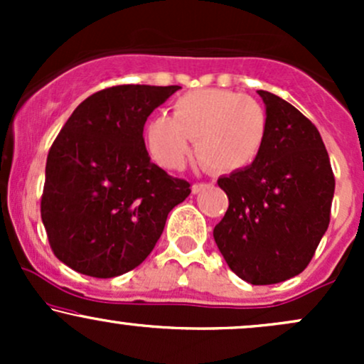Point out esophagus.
Segmentation results:
<instances>
[{"instance_id":"1","label":"esophagus","mask_w":364,"mask_h":364,"mask_svg":"<svg viewBox=\"0 0 364 364\" xmlns=\"http://www.w3.org/2000/svg\"><path fill=\"white\" fill-rule=\"evenodd\" d=\"M208 186H210V183H195V185L191 186V191H193V193H200V191H203Z\"/></svg>"}]
</instances>
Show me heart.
<instances>
[{"label":"heart","instance_id":"heart-1","mask_svg":"<svg viewBox=\"0 0 364 364\" xmlns=\"http://www.w3.org/2000/svg\"><path fill=\"white\" fill-rule=\"evenodd\" d=\"M269 133V114L257 99L224 89L183 94L171 116L159 114L147 124L150 156L161 166L179 169L195 140L196 157L217 173H235L253 164Z\"/></svg>","mask_w":364,"mask_h":364}]
</instances>
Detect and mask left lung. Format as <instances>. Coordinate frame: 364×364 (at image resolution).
I'll return each instance as SVG.
<instances>
[{
	"mask_svg": "<svg viewBox=\"0 0 364 364\" xmlns=\"http://www.w3.org/2000/svg\"><path fill=\"white\" fill-rule=\"evenodd\" d=\"M269 114L260 156L217 179L229 198L214 229L229 269L253 286L301 274L330 223L336 179L318 129L279 95L258 90Z\"/></svg>",
	"mask_w": 364,
	"mask_h": 364,
	"instance_id": "left-lung-1",
	"label": "left lung"
}]
</instances>
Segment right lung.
<instances>
[{
  "label": "right lung",
  "instance_id": "1",
  "mask_svg": "<svg viewBox=\"0 0 364 364\" xmlns=\"http://www.w3.org/2000/svg\"><path fill=\"white\" fill-rule=\"evenodd\" d=\"M181 87L116 85L72 112L46 162L41 217L49 245L77 272L109 279L139 267L190 183L150 161L145 121Z\"/></svg>",
  "mask_w": 364,
  "mask_h": 364
}]
</instances>
